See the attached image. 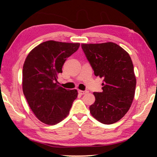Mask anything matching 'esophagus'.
Listing matches in <instances>:
<instances>
[{
  "label": "esophagus",
  "instance_id": "34e87169",
  "mask_svg": "<svg viewBox=\"0 0 157 157\" xmlns=\"http://www.w3.org/2000/svg\"><path fill=\"white\" fill-rule=\"evenodd\" d=\"M78 93H79V94H80V95H84V94H86L87 91H82V90H79Z\"/></svg>",
  "mask_w": 157,
  "mask_h": 157
}]
</instances>
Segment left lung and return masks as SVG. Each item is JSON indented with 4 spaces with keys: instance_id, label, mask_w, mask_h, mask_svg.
Instances as JSON below:
<instances>
[{
    "instance_id": "obj_1",
    "label": "left lung",
    "mask_w": 157,
    "mask_h": 157,
    "mask_svg": "<svg viewBox=\"0 0 157 157\" xmlns=\"http://www.w3.org/2000/svg\"><path fill=\"white\" fill-rule=\"evenodd\" d=\"M95 76L103 79L102 92H94L90 113L100 123L110 124L123 118L134 97L136 79L129 55L112 42L82 44Z\"/></svg>"
}]
</instances>
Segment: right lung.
Listing matches in <instances>:
<instances>
[{
  "mask_svg": "<svg viewBox=\"0 0 157 157\" xmlns=\"http://www.w3.org/2000/svg\"><path fill=\"white\" fill-rule=\"evenodd\" d=\"M79 43L47 41L29 53L23 67V91L36 118L47 124H55L69 113L78 97L76 89L57 84L59 74L67 58L78 50Z\"/></svg>",
  "mask_w": 157,
  "mask_h": 157,
  "instance_id": "right-lung-1",
  "label": "right lung"
}]
</instances>
